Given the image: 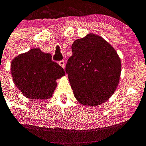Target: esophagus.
<instances>
[{
  "instance_id": "1",
  "label": "esophagus",
  "mask_w": 146,
  "mask_h": 146,
  "mask_svg": "<svg viewBox=\"0 0 146 146\" xmlns=\"http://www.w3.org/2000/svg\"><path fill=\"white\" fill-rule=\"evenodd\" d=\"M59 64L60 65L62 68L65 67V62L63 60H60V61H59Z\"/></svg>"
}]
</instances>
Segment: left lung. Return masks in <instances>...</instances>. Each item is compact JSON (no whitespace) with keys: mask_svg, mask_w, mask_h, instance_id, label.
I'll list each match as a JSON object with an SVG mask.
<instances>
[{"mask_svg":"<svg viewBox=\"0 0 146 146\" xmlns=\"http://www.w3.org/2000/svg\"><path fill=\"white\" fill-rule=\"evenodd\" d=\"M72 52L66 73L76 100L90 106L107 101L117 88L121 70L114 48L102 37L88 34L73 43Z\"/></svg>","mask_w":146,"mask_h":146,"instance_id":"obj_1","label":"left lung"}]
</instances>
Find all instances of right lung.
I'll list each match as a JSON object with an SVG mask.
<instances>
[{
    "label": "right lung",
    "mask_w": 146,
    "mask_h": 146,
    "mask_svg": "<svg viewBox=\"0 0 146 146\" xmlns=\"http://www.w3.org/2000/svg\"><path fill=\"white\" fill-rule=\"evenodd\" d=\"M11 71L16 87L29 99H48L56 87L57 79L65 75L62 66L49 53L32 48L13 59Z\"/></svg>",
    "instance_id": "obj_1"
}]
</instances>
